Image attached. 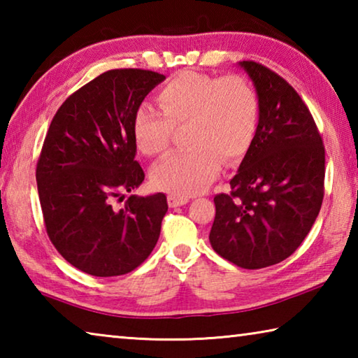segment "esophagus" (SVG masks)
I'll return each mask as SVG.
<instances>
[{
    "label": "esophagus",
    "mask_w": 358,
    "mask_h": 358,
    "mask_svg": "<svg viewBox=\"0 0 358 358\" xmlns=\"http://www.w3.org/2000/svg\"><path fill=\"white\" fill-rule=\"evenodd\" d=\"M167 202H169V207L175 208V207H181V205H186L187 202H189V197L177 196V194H169Z\"/></svg>",
    "instance_id": "obj_1"
}]
</instances>
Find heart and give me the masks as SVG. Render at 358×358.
<instances>
[{
    "instance_id": "heart-1",
    "label": "heart",
    "mask_w": 358,
    "mask_h": 358,
    "mask_svg": "<svg viewBox=\"0 0 358 358\" xmlns=\"http://www.w3.org/2000/svg\"><path fill=\"white\" fill-rule=\"evenodd\" d=\"M161 110L137 107L132 137L138 151L157 156L169 148L173 129L187 123L191 148L164 157L151 171L157 189L194 196L207 189L221 171L222 159H243L256 137L260 101L256 88L241 76H208L180 71L157 92Z\"/></svg>"
}]
</instances>
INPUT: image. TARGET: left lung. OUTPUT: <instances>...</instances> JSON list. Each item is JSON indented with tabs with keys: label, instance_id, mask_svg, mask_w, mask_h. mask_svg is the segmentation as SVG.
<instances>
[{
	"label": "left lung",
	"instance_id": "obj_1",
	"mask_svg": "<svg viewBox=\"0 0 358 358\" xmlns=\"http://www.w3.org/2000/svg\"><path fill=\"white\" fill-rule=\"evenodd\" d=\"M256 87V137L230 192L215 196L210 243L248 270L280 264L310 234L324 199L325 148L310 108L290 85L256 62H240Z\"/></svg>",
	"mask_w": 358,
	"mask_h": 358
}]
</instances>
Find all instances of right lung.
I'll return each instance as SVG.
<instances>
[{"mask_svg":"<svg viewBox=\"0 0 358 358\" xmlns=\"http://www.w3.org/2000/svg\"><path fill=\"white\" fill-rule=\"evenodd\" d=\"M166 77L143 69H112L66 99L53 117L36 167L47 235L76 268L120 276L137 268L157 243L167 197L129 196L142 185L132 118Z\"/></svg>","mask_w":358,"mask_h":358,"instance_id":"add662e5","label":"right lung"}]
</instances>
